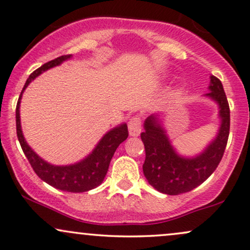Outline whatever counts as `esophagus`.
Here are the masks:
<instances>
[{"mask_svg":"<svg viewBox=\"0 0 250 250\" xmlns=\"http://www.w3.org/2000/svg\"><path fill=\"white\" fill-rule=\"evenodd\" d=\"M128 133L131 137H138L141 133V119L139 117H133L128 122Z\"/></svg>","mask_w":250,"mask_h":250,"instance_id":"1","label":"esophagus"}]
</instances>
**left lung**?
Here are the masks:
<instances>
[{
  "instance_id": "1",
  "label": "left lung",
  "mask_w": 250,
  "mask_h": 250,
  "mask_svg": "<svg viewBox=\"0 0 250 250\" xmlns=\"http://www.w3.org/2000/svg\"><path fill=\"white\" fill-rule=\"evenodd\" d=\"M208 92L204 95L218 105L220 125L215 138L203 152L183 156L171 145L160 115L147 117L141 140L146 159L144 175L154 189L166 195H180L193 190L211 176L223 158L229 134V106L220 80L210 76Z\"/></svg>"
}]
</instances>
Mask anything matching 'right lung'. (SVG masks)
Masks as SVG:
<instances>
[{
	"instance_id": "right-lung-1",
	"label": "right lung",
	"mask_w": 250,
	"mask_h": 250,
	"mask_svg": "<svg viewBox=\"0 0 250 250\" xmlns=\"http://www.w3.org/2000/svg\"><path fill=\"white\" fill-rule=\"evenodd\" d=\"M70 58H72V54L62 55V57L57 58V59L48 61V62L42 64V67H39L38 69H36L29 76L17 102L16 130L21 149H23L24 154L29 160L31 167L33 168L36 174L42 181L55 188V189L67 191V192H84V191L97 188L103 182L116 149L128 137L126 123H122V124L107 131L101 138V140L98 141V144L92 149V152L85 156L84 159L76 163H73V165L67 166L52 165V163H48L44 159L40 158L38 154L31 148L29 144L26 143L21 125V100L24 90L30 84V82L33 81L40 74L53 68V67L60 66L63 61L69 60Z\"/></svg>"
}]
</instances>
